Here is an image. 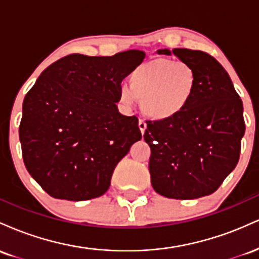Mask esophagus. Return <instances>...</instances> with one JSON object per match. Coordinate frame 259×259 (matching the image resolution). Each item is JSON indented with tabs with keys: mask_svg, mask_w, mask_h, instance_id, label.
<instances>
[{
	"mask_svg": "<svg viewBox=\"0 0 259 259\" xmlns=\"http://www.w3.org/2000/svg\"><path fill=\"white\" fill-rule=\"evenodd\" d=\"M139 129H140V132H141L142 135H144L145 132H146V129H147V124L145 123V120H142V119L139 120Z\"/></svg>",
	"mask_w": 259,
	"mask_h": 259,
	"instance_id": "34e87169",
	"label": "esophagus"
}]
</instances>
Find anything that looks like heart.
Segmentation results:
<instances>
[{
  "label": "heart",
  "instance_id": "b5f03b06",
  "mask_svg": "<svg viewBox=\"0 0 259 259\" xmlns=\"http://www.w3.org/2000/svg\"><path fill=\"white\" fill-rule=\"evenodd\" d=\"M198 82L194 65L171 58H154L130 72L127 88L119 89V101L130 107L139 100L148 118L171 120L189 108Z\"/></svg>",
  "mask_w": 259,
  "mask_h": 259
}]
</instances>
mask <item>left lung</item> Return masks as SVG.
<instances>
[{
  "mask_svg": "<svg viewBox=\"0 0 259 259\" xmlns=\"http://www.w3.org/2000/svg\"><path fill=\"white\" fill-rule=\"evenodd\" d=\"M173 53L197 70L198 88L189 108L165 121L148 120L144 139L151 148V184L157 194L194 200L218 190L236 167L245 134L242 101L227 70L206 52Z\"/></svg>",
  "mask_w": 259,
  "mask_h": 259,
  "instance_id": "left-lung-1",
  "label": "left lung"
}]
</instances>
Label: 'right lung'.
Here are the masks:
<instances>
[{"label": "right lung", "mask_w": 259, "mask_h": 259, "mask_svg": "<svg viewBox=\"0 0 259 259\" xmlns=\"http://www.w3.org/2000/svg\"><path fill=\"white\" fill-rule=\"evenodd\" d=\"M145 56L139 50L65 56L26 94L19 125L23 159L50 196L85 201L108 190L115 165L141 140L138 118L120 114L115 103L123 79Z\"/></svg>", "instance_id": "1"}]
</instances>
